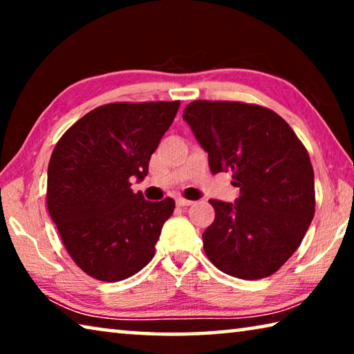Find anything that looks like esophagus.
<instances>
[{
  "mask_svg": "<svg viewBox=\"0 0 354 354\" xmlns=\"http://www.w3.org/2000/svg\"><path fill=\"white\" fill-rule=\"evenodd\" d=\"M176 205L184 207V206H190V205H194V201L185 200V198H181V196H179V198H176Z\"/></svg>",
  "mask_w": 354,
  "mask_h": 354,
  "instance_id": "34e87169",
  "label": "esophagus"
}]
</instances>
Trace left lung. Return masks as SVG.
I'll return each instance as SVG.
<instances>
[{"label": "left lung", "instance_id": "obj_1", "mask_svg": "<svg viewBox=\"0 0 354 354\" xmlns=\"http://www.w3.org/2000/svg\"><path fill=\"white\" fill-rule=\"evenodd\" d=\"M183 118L214 173H232L236 203L209 200L215 218L203 248L215 267L241 279L278 272L295 253L315 212L308 149L277 112L241 101L196 100Z\"/></svg>", "mask_w": 354, "mask_h": 354}]
</instances>
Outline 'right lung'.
<instances>
[{
    "instance_id": "1",
    "label": "right lung",
    "mask_w": 354,
    "mask_h": 354,
    "mask_svg": "<svg viewBox=\"0 0 354 354\" xmlns=\"http://www.w3.org/2000/svg\"><path fill=\"white\" fill-rule=\"evenodd\" d=\"M179 101L109 103L86 113L56 143L46 207L65 250L84 273L117 283L153 259L175 200L147 201L131 176H147L151 154Z\"/></svg>"
}]
</instances>
